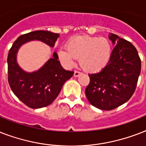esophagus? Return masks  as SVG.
I'll use <instances>...</instances> for the list:
<instances>
[{
	"label": "esophagus",
	"instance_id": "34e87169",
	"mask_svg": "<svg viewBox=\"0 0 146 146\" xmlns=\"http://www.w3.org/2000/svg\"><path fill=\"white\" fill-rule=\"evenodd\" d=\"M80 72H79V71H74V76L75 77H78L80 75Z\"/></svg>",
	"mask_w": 146,
	"mask_h": 146
}]
</instances>
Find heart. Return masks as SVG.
<instances>
[{"mask_svg": "<svg viewBox=\"0 0 146 146\" xmlns=\"http://www.w3.org/2000/svg\"><path fill=\"white\" fill-rule=\"evenodd\" d=\"M57 54L67 67L73 66L76 58H80L82 68L96 73L108 65L112 54V47L105 38L78 36L69 41L67 48H60Z\"/></svg>", "mask_w": 146, "mask_h": 146, "instance_id": "1", "label": "heart"}]
</instances>
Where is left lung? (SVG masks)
Wrapping results in <instances>:
<instances>
[{"instance_id": "1", "label": "left lung", "mask_w": 146, "mask_h": 146, "mask_svg": "<svg viewBox=\"0 0 146 146\" xmlns=\"http://www.w3.org/2000/svg\"><path fill=\"white\" fill-rule=\"evenodd\" d=\"M114 48L104 69L89 74L86 89L89 103L97 108L111 111L128 101L136 90L141 71V60L136 48L129 42L110 33Z\"/></svg>"}]
</instances>
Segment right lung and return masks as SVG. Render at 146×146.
Listing matches in <instances>:
<instances>
[{
  "instance_id": "right-lung-1",
  "label": "right lung",
  "mask_w": 146,
  "mask_h": 146,
  "mask_svg": "<svg viewBox=\"0 0 146 146\" xmlns=\"http://www.w3.org/2000/svg\"><path fill=\"white\" fill-rule=\"evenodd\" d=\"M59 34L49 31H34L20 35L13 44L7 57L8 82L14 95L31 108L46 107L59 95L66 80L73 75V71L62 67L58 55L53 57L38 70L26 72L17 63V53L20 47L31 41L42 42L54 48Z\"/></svg>"
}]
</instances>
